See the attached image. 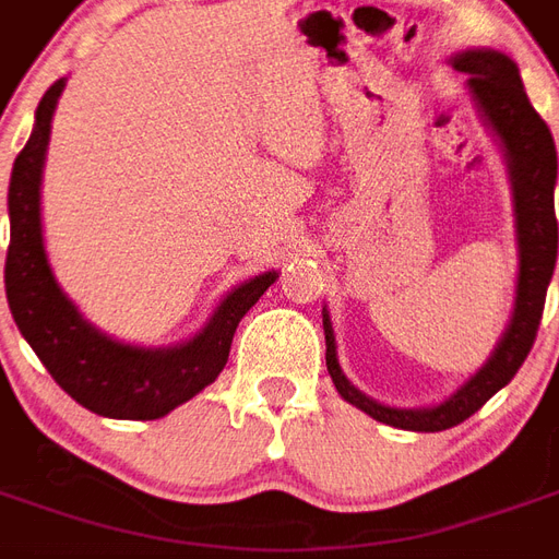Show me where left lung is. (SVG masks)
I'll use <instances>...</instances> for the list:
<instances>
[{
	"instance_id": "obj_1",
	"label": "left lung",
	"mask_w": 559,
	"mask_h": 559,
	"mask_svg": "<svg viewBox=\"0 0 559 559\" xmlns=\"http://www.w3.org/2000/svg\"><path fill=\"white\" fill-rule=\"evenodd\" d=\"M452 66L461 74H469V90L509 155V170H512V185H515L518 251H521L512 323L503 332V338L497 344L491 359L485 362V368L476 377H469L452 399L437 407H425V411H395V407H383L362 395L359 389L350 386L347 377L341 374L332 323H329V314H323L326 368L341 399L356 404L359 411L374 416L377 421H386L392 428H404V431L455 428L518 374V368L533 350L542 311H545V293H548L554 263H557V215H554L557 148H554V138L545 119L530 104L518 66L497 50L457 53Z\"/></svg>"
}]
</instances>
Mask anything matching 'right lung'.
Wrapping results in <instances>:
<instances>
[{"mask_svg": "<svg viewBox=\"0 0 559 559\" xmlns=\"http://www.w3.org/2000/svg\"><path fill=\"white\" fill-rule=\"evenodd\" d=\"M66 80L44 92L29 143L14 160L8 188L11 245L5 260V296L20 335L44 368L86 411L107 419H160L194 399L224 371L233 335L248 308L275 284V272L245 281L218 305L209 326L170 350H143L92 329L59 290L41 236V170L50 119Z\"/></svg>", "mask_w": 559, "mask_h": 559, "instance_id": "1", "label": "right lung"}]
</instances>
